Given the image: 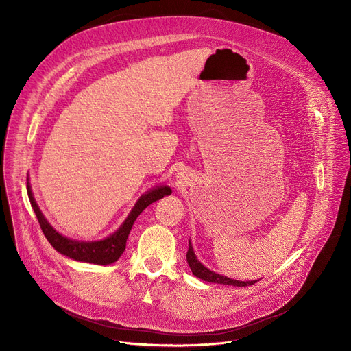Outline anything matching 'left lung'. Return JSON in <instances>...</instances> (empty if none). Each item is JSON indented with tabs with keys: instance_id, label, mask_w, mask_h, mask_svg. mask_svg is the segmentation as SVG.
Returning <instances> with one entry per match:
<instances>
[{
	"instance_id": "left-lung-1",
	"label": "left lung",
	"mask_w": 351,
	"mask_h": 351,
	"mask_svg": "<svg viewBox=\"0 0 351 351\" xmlns=\"http://www.w3.org/2000/svg\"><path fill=\"white\" fill-rule=\"evenodd\" d=\"M186 261H188V265L192 270V273L196 276V278L205 280V282H210V283H217V285H229V286H252L254 285L257 280H250V282H241V280H234V279H230V278H226V276H222L219 273H215L212 270H209L206 266L202 265L197 257L193 252V247H192V243L189 241V249H188V253H186Z\"/></svg>"
}]
</instances>
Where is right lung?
<instances>
[{"instance_id":"1","label":"right lung","mask_w":351,"mask_h":351,"mask_svg":"<svg viewBox=\"0 0 351 351\" xmlns=\"http://www.w3.org/2000/svg\"><path fill=\"white\" fill-rule=\"evenodd\" d=\"M27 192L31 202V206L38 219L40 226L43 229V233L45 234L47 241L51 243V246L60 252L61 254L69 257L72 261L77 262H86L92 265H110L117 262L121 254L123 253L126 247V239L131 233V229L135 223L136 217L154 202L162 199L163 196H168L172 193V189L169 186H155L151 191L145 192L138 200L132 210L129 212L128 217L123 220V223L119 226L118 230H115L112 234L102 239V241H92V242H84V241H75V239H69L60 232L55 230L45 216L43 215L38 204L35 202L29 179H27Z\"/></svg>"}]
</instances>
